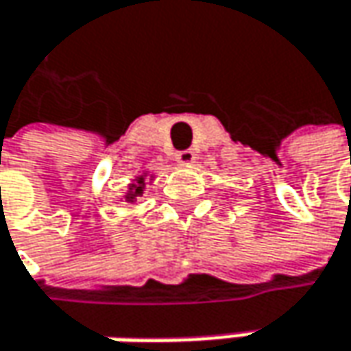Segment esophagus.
I'll use <instances>...</instances> for the list:
<instances>
[{
    "mask_svg": "<svg viewBox=\"0 0 351 351\" xmlns=\"http://www.w3.org/2000/svg\"><path fill=\"white\" fill-rule=\"evenodd\" d=\"M176 159H178L182 165H190V163H194L196 154H194L192 149H184V152H178V154H176Z\"/></svg>",
    "mask_w": 351,
    "mask_h": 351,
    "instance_id": "obj_1",
    "label": "esophagus"
}]
</instances>
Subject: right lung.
Listing matches in <instances>:
<instances>
[{
    "label": "right lung",
    "mask_w": 351,
    "mask_h": 351,
    "mask_svg": "<svg viewBox=\"0 0 351 351\" xmlns=\"http://www.w3.org/2000/svg\"><path fill=\"white\" fill-rule=\"evenodd\" d=\"M143 190H145V178L141 176V178H137V182H135V184H131V188H129V192H127L125 199H127V202H135L137 197L143 196Z\"/></svg>",
    "instance_id": "right-lung-1"
}]
</instances>
